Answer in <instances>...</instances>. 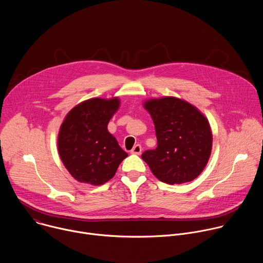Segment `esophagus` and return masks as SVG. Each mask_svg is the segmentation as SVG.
<instances>
[{
    "label": "esophagus",
    "mask_w": 263,
    "mask_h": 263,
    "mask_svg": "<svg viewBox=\"0 0 263 263\" xmlns=\"http://www.w3.org/2000/svg\"><path fill=\"white\" fill-rule=\"evenodd\" d=\"M141 153V145L140 144H136L133 146V148L131 149V154H136L139 155Z\"/></svg>",
    "instance_id": "obj_1"
}]
</instances>
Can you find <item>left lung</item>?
Masks as SVG:
<instances>
[{
	"label": "left lung",
	"mask_w": 263,
	"mask_h": 263,
	"mask_svg": "<svg viewBox=\"0 0 263 263\" xmlns=\"http://www.w3.org/2000/svg\"><path fill=\"white\" fill-rule=\"evenodd\" d=\"M156 131L157 147L143 152L141 158L153 175L167 184L196 179L205 168L212 148L208 120L184 100L164 97L143 103Z\"/></svg>",
	"instance_id": "1"
}]
</instances>
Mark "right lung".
<instances>
[{"label": "right lung", "mask_w": 263, "mask_h": 263, "mask_svg": "<svg viewBox=\"0 0 263 263\" xmlns=\"http://www.w3.org/2000/svg\"><path fill=\"white\" fill-rule=\"evenodd\" d=\"M119 107V98H93L74 106L65 117L58 134V152L77 181L102 185L128 156L107 129Z\"/></svg>", "instance_id": "obj_1"}]
</instances>
